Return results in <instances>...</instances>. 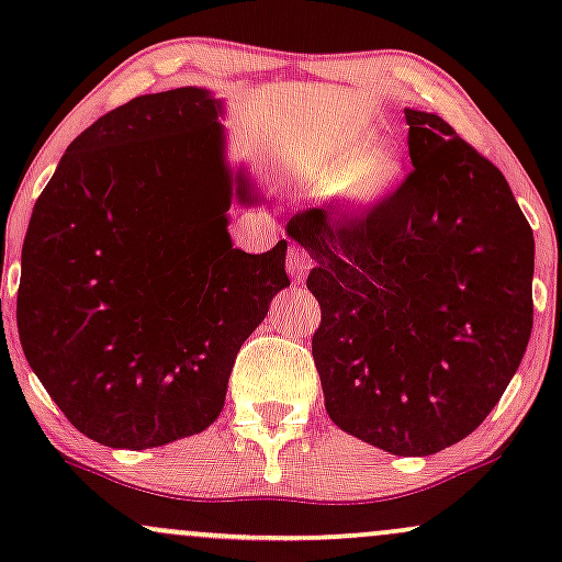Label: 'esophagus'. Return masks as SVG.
Returning a JSON list of instances; mask_svg holds the SVG:
<instances>
[{
    "mask_svg": "<svg viewBox=\"0 0 562 562\" xmlns=\"http://www.w3.org/2000/svg\"><path fill=\"white\" fill-rule=\"evenodd\" d=\"M285 263H288V274L293 277L295 282H303V280H306L308 269L314 267L312 256H308L306 250L301 248V245H290V248H288V259H285Z\"/></svg>",
    "mask_w": 562,
    "mask_h": 562,
    "instance_id": "1",
    "label": "esophagus"
}]
</instances>
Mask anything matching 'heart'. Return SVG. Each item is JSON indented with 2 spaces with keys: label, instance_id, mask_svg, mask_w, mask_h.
Segmentation results:
<instances>
[{
  "label": "heart",
  "instance_id": "heart-1",
  "mask_svg": "<svg viewBox=\"0 0 562 562\" xmlns=\"http://www.w3.org/2000/svg\"><path fill=\"white\" fill-rule=\"evenodd\" d=\"M308 184L333 192L346 214H370L402 184V160L385 153L378 139H359L301 166Z\"/></svg>",
  "mask_w": 562,
  "mask_h": 562
}]
</instances>
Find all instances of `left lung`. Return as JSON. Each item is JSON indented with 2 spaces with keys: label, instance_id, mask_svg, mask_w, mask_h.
Returning <instances> with one entry per match:
<instances>
[{
  "label": "left lung",
  "instance_id": "1",
  "mask_svg": "<svg viewBox=\"0 0 562 562\" xmlns=\"http://www.w3.org/2000/svg\"><path fill=\"white\" fill-rule=\"evenodd\" d=\"M412 171L375 211L308 209L288 235L308 250L312 338L325 409L346 434L428 457L486 420L533 325V232L507 179L441 115L409 111Z\"/></svg>",
  "mask_w": 562,
  "mask_h": 562
}]
</instances>
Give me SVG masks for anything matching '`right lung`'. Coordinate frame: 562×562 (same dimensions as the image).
I'll return each instance as SVG.
<instances>
[{
  "instance_id": "right-lung-1",
  "label": "right lung",
  "mask_w": 562,
  "mask_h": 562,
  "mask_svg": "<svg viewBox=\"0 0 562 562\" xmlns=\"http://www.w3.org/2000/svg\"><path fill=\"white\" fill-rule=\"evenodd\" d=\"M209 89L142 94L68 145L21 256L18 333L76 430L150 449L222 415L232 364L290 285L288 243L232 248L229 205L261 203L232 169Z\"/></svg>"
}]
</instances>
